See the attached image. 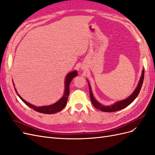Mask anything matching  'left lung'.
Wrapping results in <instances>:
<instances>
[{
    "label": "left lung",
    "instance_id": "1",
    "mask_svg": "<svg viewBox=\"0 0 155 155\" xmlns=\"http://www.w3.org/2000/svg\"><path fill=\"white\" fill-rule=\"evenodd\" d=\"M143 78H144V68L143 69L142 76H141V78H140V81L138 83V85L137 88L135 89V91H134V92L132 94V95H130L129 97L127 98V99L117 102V103H116L115 104L112 105L111 106H104V105H102L101 104H100V103H98L94 99V97L92 91H91V86L88 83L89 92H90L91 100L92 105L94 106V107L96 108L97 109L100 110L103 112H116V111H118V110H120L121 109H124V108H125L126 107H127L128 105H129L131 104V103H132L136 99V97L138 96L140 90H141V88H142L143 81Z\"/></svg>",
    "mask_w": 155,
    "mask_h": 155
}]
</instances>
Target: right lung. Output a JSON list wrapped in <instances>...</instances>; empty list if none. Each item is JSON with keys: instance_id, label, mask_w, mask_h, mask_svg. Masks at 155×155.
I'll return each instance as SVG.
<instances>
[{"instance_id": "add662e5", "label": "right lung", "mask_w": 155, "mask_h": 155, "mask_svg": "<svg viewBox=\"0 0 155 155\" xmlns=\"http://www.w3.org/2000/svg\"><path fill=\"white\" fill-rule=\"evenodd\" d=\"M78 76V72L77 71H74L72 72H70L69 74H67V78H66V80H65V91L64 93V96L61 98V99L58 101L56 102L55 104L48 105V106H43V107H35L34 105H33L30 104H29L28 102L24 100L18 94L16 89L15 88V90L17 94V95L18 96L21 100L25 103V104L29 106L31 109H34V110L41 112V113H44V114H54L56 113V112H58L59 111L61 110L63 108L66 106L67 103V100H68V96L69 95L70 93V83L72 81V79L75 78L76 76Z\"/></svg>"}]
</instances>
